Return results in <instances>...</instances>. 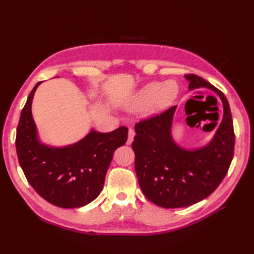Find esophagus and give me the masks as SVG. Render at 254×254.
Segmentation results:
<instances>
[{
    "label": "esophagus",
    "mask_w": 254,
    "mask_h": 254,
    "mask_svg": "<svg viewBox=\"0 0 254 254\" xmlns=\"http://www.w3.org/2000/svg\"><path fill=\"white\" fill-rule=\"evenodd\" d=\"M134 134H135L134 130H133L132 128H129V130H128V139H127V145H130V144L132 143V141H133V137H134Z\"/></svg>",
    "instance_id": "obj_1"
}]
</instances>
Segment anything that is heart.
<instances>
[{"instance_id": "b5f03b06", "label": "heart", "mask_w": 254, "mask_h": 254, "mask_svg": "<svg viewBox=\"0 0 254 254\" xmlns=\"http://www.w3.org/2000/svg\"><path fill=\"white\" fill-rule=\"evenodd\" d=\"M179 95V86L175 80L164 82L151 81L136 94L133 101V108H149L153 112H159L170 107Z\"/></svg>"}]
</instances>
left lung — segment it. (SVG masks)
Segmentation results:
<instances>
[{"mask_svg": "<svg viewBox=\"0 0 254 254\" xmlns=\"http://www.w3.org/2000/svg\"><path fill=\"white\" fill-rule=\"evenodd\" d=\"M186 78L190 90L209 88L224 106L222 121L209 144L188 150L174 142L172 125L177 106L134 126L137 181L148 200L166 209L189 206L210 196L224 180L234 155L233 122L226 96L200 76L188 74Z\"/></svg>", "mask_w": 254, "mask_h": 254, "instance_id": "left-lung-1", "label": "left lung"}]
</instances>
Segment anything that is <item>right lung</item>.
Wrapping results in <instances>:
<instances>
[{"label": "right lung", "instance_id": "obj_1", "mask_svg": "<svg viewBox=\"0 0 254 254\" xmlns=\"http://www.w3.org/2000/svg\"><path fill=\"white\" fill-rule=\"evenodd\" d=\"M40 83L30 92L20 115L16 136L20 166L30 186L50 203L64 209L83 206L102 191L113 153L126 143L128 128L106 133L92 129L65 147L42 144L32 115L33 97Z\"/></svg>", "mask_w": 254, "mask_h": 254}]
</instances>
